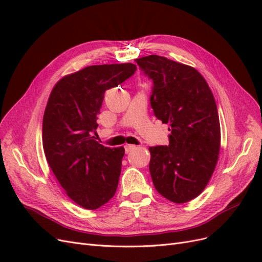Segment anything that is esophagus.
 Masks as SVG:
<instances>
[{
	"label": "esophagus",
	"instance_id": "34e87169",
	"mask_svg": "<svg viewBox=\"0 0 262 262\" xmlns=\"http://www.w3.org/2000/svg\"><path fill=\"white\" fill-rule=\"evenodd\" d=\"M136 148H137V146H136V145H130V144H126V145H124V150H125V153H126V154L130 153L131 150L136 149Z\"/></svg>",
	"mask_w": 262,
	"mask_h": 262
}]
</instances>
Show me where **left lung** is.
<instances>
[{
	"mask_svg": "<svg viewBox=\"0 0 262 262\" xmlns=\"http://www.w3.org/2000/svg\"><path fill=\"white\" fill-rule=\"evenodd\" d=\"M136 62L153 82L149 101L155 117L170 126L169 145L149 147L150 177L158 193L186 203L203 191L217 163L221 130L215 99L191 67L154 54Z\"/></svg>",
	"mask_w": 262,
	"mask_h": 262,
	"instance_id": "left-lung-1",
	"label": "left lung"
}]
</instances>
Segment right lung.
<instances>
[{
    "instance_id": "obj_1",
    "label": "right lung",
    "mask_w": 262,
    "mask_h": 262,
    "mask_svg": "<svg viewBox=\"0 0 262 262\" xmlns=\"http://www.w3.org/2000/svg\"><path fill=\"white\" fill-rule=\"evenodd\" d=\"M137 71L132 63L87 67L60 80L42 121L45 155L66 193L84 209L96 210L115 195L124 148L99 144L96 122L104 94Z\"/></svg>"
}]
</instances>
